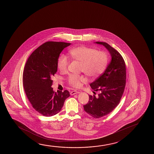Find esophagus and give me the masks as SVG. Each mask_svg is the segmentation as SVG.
Wrapping results in <instances>:
<instances>
[{"label": "esophagus", "mask_w": 154, "mask_h": 154, "mask_svg": "<svg viewBox=\"0 0 154 154\" xmlns=\"http://www.w3.org/2000/svg\"><path fill=\"white\" fill-rule=\"evenodd\" d=\"M80 92L79 91H71L70 93V94L71 95H73L74 94H78V93H80Z\"/></svg>", "instance_id": "obj_1"}]
</instances>
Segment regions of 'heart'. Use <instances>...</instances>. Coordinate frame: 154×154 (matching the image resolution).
I'll return each mask as SVG.
<instances>
[{"label": "heart", "instance_id": "obj_1", "mask_svg": "<svg viewBox=\"0 0 154 154\" xmlns=\"http://www.w3.org/2000/svg\"><path fill=\"white\" fill-rule=\"evenodd\" d=\"M70 57L81 63V71L90 78H97L104 72L108 64L109 57L106 52L97 51L93 48L79 46L69 51ZM69 59L66 55L61 54L57 61V67L62 72H66L69 64ZM70 85L79 88L81 83L86 82L83 75H70L67 78Z\"/></svg>", "mask_w": 154, "mask_h": 154}]
</instances>
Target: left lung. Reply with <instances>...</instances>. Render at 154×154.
Wrapping results in <instances>:
<instances>
[{
  "instance_id": "1",
  "label": "left lung",
  "mask_w": 154,
  "mask_h": 154,
  "mask_svg": "<svg viewBox=\"0 0 154 154\" xmlns=\"http://www.w3.org/2000/svg\"><path fill=\"white\" fill-rule=\"evenodd\" d=\"M96 43L103 45L108 50L111 60L104 72L90 84L93 90L99 91V94L89 95V101L84 109L90 116L99 119L118 106L125 87L126 74L125 63L121 54L106 43Z\"/></svg>"
}]
</instances>
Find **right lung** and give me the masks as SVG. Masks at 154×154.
Instances as JSON below:
<instances>
[{"mask_svg": "<svg viewBox=\"0 0 154 154\" xmlns=\"http://www.w3.org/2000/svg\"><path fill=\"white\" fill-rule=\"evenodd\" d=\"M70 43L48 42L38 47L29 57L23 75L24 89L33 109L46 117L60 111L68 91L55 92L51 78L57 72L60 54Z\"/></svg>", "mask_w": 154, "mask_h": 154, "instance_id": "obj_1", "label": "right lung"}]
</instances>
